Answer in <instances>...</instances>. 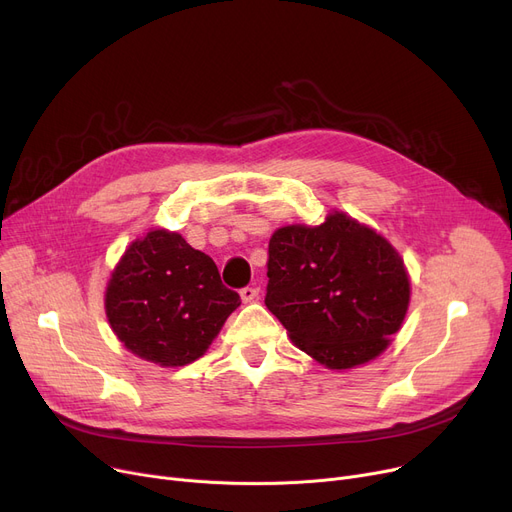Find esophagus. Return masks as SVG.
<instances>
[{"instance_id": "1", "label": "esophagus", "mask_w": 512, "mask_h": 512, "mask_svg": "<svg viewBox=\"0 0 512 512\" xmlns=\"http://www.w3.org/2000/svg\"><path fill=\"white\" fill-rule=\"evenodd\" d=\"M259 297V288L257 286H245L240 290V299L245 301V303H251V301H255Z\"/></svg>"}]
</instances>
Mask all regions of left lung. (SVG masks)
<instances>
[{
	"instance_id": "obj_1",
	"label": "left lung",
	"mask_w": 512,
	"mask_h": 512,
	"mask_svg": "<svg viewBox=\"0 0 512 512\" xmlns=\"http://www.w3.org/2000/svg\"><path fill=\"white\" fill-rule=\"evenodd\" d=\"M267 278V309L328 369H351L384 353L411 299L396 249L342 211L319 226L276 230Z\"/></svg>"
}]
</instances>
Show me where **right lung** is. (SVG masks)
<instances>
[{"label": "right lung", "instance_id": "obj_1", "mask_svg": "<svg viewBox=\"0 0 512 512\" xmlns=\"http://www.w3.org/2000/svg\"><path fill=\"white\" fill-rule=\"evenodd\" d=\"M238 305L213 259L164 228L132 242L105 290V315L118 340L161 367L205 355Z\"/></svg>", "mask_w": 512, "mask_h": 512}]
</instances>
